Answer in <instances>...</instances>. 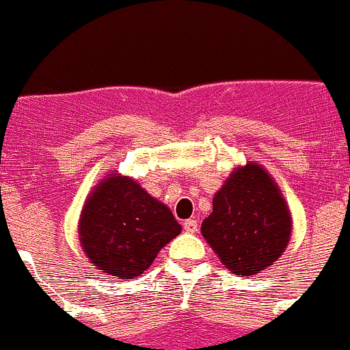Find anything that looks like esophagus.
Instances as JSON below:
<instances>
[{
	"label": "esophagus",
	"mask_w": 350,
	"mask_h": 350,
	"mask_svg": "<svg viewBox=\"0 0 350 350\" xmlns=\"http://www.w3.org/2000/svg\"><path fill=\"white\" fill-rule=\"evenodd\" d=\"M183 230H185L187 233H197V230H199V224H197L196 219H187L185 223H183Z\"/></svg>",
	"instance_id": "esophagus-1"
}]
</instances>
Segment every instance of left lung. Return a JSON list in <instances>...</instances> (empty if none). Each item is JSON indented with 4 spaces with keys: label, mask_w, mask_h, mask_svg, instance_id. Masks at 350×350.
Segmentation results:
<instances>
[{
    "label": "left lung",
    "mask_w": 350,
    "mask_h": 350,
    "mask_svg": "<svg viewBox=\"0 0 350 350\" xmlns=\"http://www.w3.org/2000/svg\"><path fill=\"white\" fill-rule=\"evenodd\" d=\"M202 237L234 275L274 264L288 247L291 216L281 190L260 165L237 168L213 199Z\"/></svg>",
    "instance_id": "1"
}]
</instances>
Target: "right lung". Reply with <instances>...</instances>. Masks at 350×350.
<instances>
[{
  "mask_svg": "<svg viewBox=\"0 0 350 350\" xmlns=\"http://www.w3.org/2000/svg\"><path fill=\"white\" fill-rule=\"evenodd\" d=\"M182 231L165 204L127 176L102 180L86 200L79 241L98 271L117 279L143 274Z\"/></svg>",
  "mask_w": 350,
  "mask_h": 350,
  "instance_id": "right-lung-1",
  "label": "right lung"
}]
</instances>
